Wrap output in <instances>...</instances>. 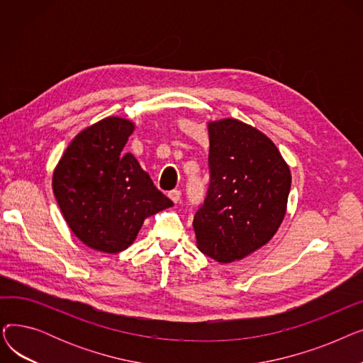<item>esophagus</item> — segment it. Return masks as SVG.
Here are the masks:
<instances>
[{
	"label": "esophagus",
	"mask_w": 363,
	"mask_h": 363,
	"mask_svg": "<svg viewBox=\"0 0 363 363\" xmlns=\"http://www.w3.org/2000/svg\"><path fill=\"white\" fill-rule=\"evenodd\" d=\"M169 199L174 201L175 204L179 203V200H181V191H179V189H174V191H170L169 193Z\"/></svg>",
	"instance_id": "esophagus-1"
}]
</instances>
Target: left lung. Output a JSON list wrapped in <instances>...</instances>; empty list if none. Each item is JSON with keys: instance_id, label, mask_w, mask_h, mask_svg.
Listing matches in <instances>:
<instances>
[{"instance_id": "1", "label": "left lung", "mask_w": 363, "mask_h": 363, "mask_svg": "<svg viewBox=\"0 0 363 363\" xmlns=\"http://www.w3.org/2000/svg\"><path fill=\"white\" fill-rule=\"evenodd\" d=\"M211 182L194 216L199 250L220 263L268 242L285 216L291 174L277 145L237 119L208 122Z\"/></svg>"}]
</instances>
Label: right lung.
Listing matches in <instances>:
<instances>
[{"instance_id": "1", "label": "right lung", "mask_w": 363, "mask_h": 363, "mask_svg": "<svg viewBox=\"0 0 363 363\" xmlns=\"http://www.w3.org/2000/svg\"><path fill=\"white\" fill-rule=\"evenodd\" d=\"M110 116L84 129L66 148L52 175V191L85 245L119 253L137 238L144 219L174 206L123 147L133 132Z\"/></svg>"}]
</instances>
